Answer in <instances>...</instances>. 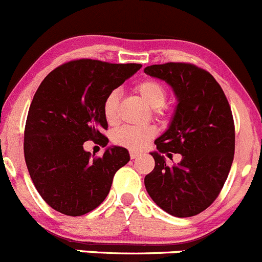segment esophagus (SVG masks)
Segmentation results:
<instances>
[{"mask_svg": "<svg viewBox=\"0 0 262 262\" xmlns=\"http://www.w3.org/2000/svg\"><path fill=\"white\" fill-rule=\"evenodd\" d=\"M129 154H130L132 159H137L139 155H141V152H139V151H134V150L129 151Z\"/></svg>", "mask_w": 262, "mask_h": 262, "instance_id": "1", "label": "esophagus"}]
</instances>
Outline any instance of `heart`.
Masks as SVG:
<instances>
[{
    "instance_id": "obj_1",
    "label": "heart",
    "mask_w": 262,
    "mask_h": 262,
    "mask_svg": "<svg viewBox=\"0 0 262 262\" xmlns=\"http://www.w3.org/2000/svg\"><path fill=\"white\" fill-rule=\"evenodd\" d=\"M136 92L150 107L159 112L164 106L168 98L167 88L159 80L146 79L136 85ZM103 116L110 125L117 123L119 119V92L112 90L104 98L102 104ZM155 132L150 126H120L114 133V142L116 145L129 148H141L154 137Z\"/></svg>"
}]
</instances>
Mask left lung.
I'll return each instance as SVG.
<instances>
[{
    "mask_svg": "<svg viewBox=\"0 0 262 262\" xmlns=\"http://www.w3.org/2000/svg\"><path fill=\"white\" fill-rule=\"evenodd\" d=\"M145 73L165 80L178 98L169 128L155 141V168L145 177L151 199L169 214L191 217L221 192L235 151V126L224 90L208 71L191 63H164ZM163 153H181L169 167Z\"/></svg>",
    "mask_w": 262,
    "mask_h": 262,
    "instance_id": "obj_1",
    "label": "left lung"
}]
</instances>
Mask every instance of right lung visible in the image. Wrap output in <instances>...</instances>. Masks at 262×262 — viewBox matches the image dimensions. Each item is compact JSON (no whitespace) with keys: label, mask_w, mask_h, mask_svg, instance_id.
Instances as JSON below:
<instances>
[{"label":"right lung","mask_w":262,"mask_h":262,"mask_svg":"<svg viewBox=\"0 0 262 262\" xmlns=\"http://www.w3.org/2000/svg\"><path fill=\"white\" fill-rule=\"evenodd\" d=\"M141 67L71 60L40 84L27 116L24 159L38 194L53 209L82 216L108 195L115 173L130 159L128 150L114 146L98 158L84 150V143H108L102 133L108 126L104 98Z\"/></svg>","instance_id":"add662e5"}]
</instances>
